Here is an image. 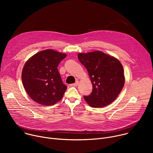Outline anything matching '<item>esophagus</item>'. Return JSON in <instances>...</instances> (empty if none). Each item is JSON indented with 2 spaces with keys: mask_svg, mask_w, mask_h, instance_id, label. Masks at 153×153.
Masks as SVG:
<instances>
[{
  "mask_svg": "<svg viewBox=\"0 0 153 153\" xmlns=\"http://www.w3.org/2000/svg\"><path fill=\"white\" fill-rule=\"evenodd\" d=\"M78 83H79V81H76L74 83H73V84H71L70 85L71 86H76L77 85H78Z\"/></svg>",
  "mask_w": 153,
  "mask_h": 153,
  "instance_id": "esophagus-1",
  "label": "esophagus"
}]
</instances>
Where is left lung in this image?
<instances>
[{
	"label": "left lung",
	"mask_w": 153,
	"mask_h": 153,
	"mask_svg": "<svg viewBox=\"0 0 153 153\" xmlns=\"http://www.w3.org/2000/svg\"><path fill=\"white\" fill-rule=\"evenodd\" d=\"M78 59L88 72L93 90L84 96L93 108H101L111 103L117 97L125 83L121 63L114 57L101 51L78 54Z\"/></svg>",
	"instance_id": "left-lung-1"
}]
</instances>
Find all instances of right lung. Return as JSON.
Segmentation results:
<instances>
[{
	"mask_svg": "<svg viewBox=\"0 0 153 153\" xmlns=\"http://www.w3.org/2000/svg\"><path fill=\"white\" fill-rule=\"evenodd\" d=\"M67 55L53 50L37 53L25 63L22 80L28 96L42 105L51 106L60 100L67 90L58 65Z\"/></svg>",
	"mask_w": 153,
	"mask_h": 153,
	"instance_id": "obj_1",
	"label": "right lung"
}]
</instances>
